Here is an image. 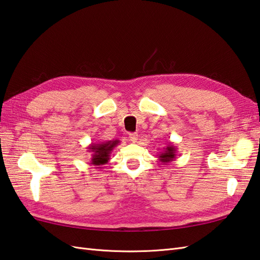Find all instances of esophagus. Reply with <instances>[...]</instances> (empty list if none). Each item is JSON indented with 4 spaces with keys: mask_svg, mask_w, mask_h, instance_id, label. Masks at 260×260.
<instances>
[{
    "mask_svg": "<svg viewBox=\"0 0 260 260\" xmlns=\"http://www.w3.org/2000/svg\"><path fill=\"white\" fill-rule=\"evenodd\" d=\"M138 138H139V136H138V134H136V132H134V134H130V135H129L130 141L134 142V143L138 141Z\"/></svg>",
    "mask_w": 260,
    "mask_h": 260,
    "instance_id": "esophagus-1",
    "label": "esophagus"
}]
</instances>
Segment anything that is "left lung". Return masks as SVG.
Masks as SVG:
<instances>
[{"instance_id": "obj_1", "label": "left lung", "mask_w": 260, "mask_h": 260, "mask_svg": "<svg viewBox=\"0 0 260 260\" xmlns=\"http://www.w3.org/2000/svg\"><path fill=\"white\" fill-rule=\"evenodd\" d=\"M159 161L162 163H170L172 162L176 157V148L173 143H168L166 148H163V151L159 152Z\"/></svg>"}]
</instances>
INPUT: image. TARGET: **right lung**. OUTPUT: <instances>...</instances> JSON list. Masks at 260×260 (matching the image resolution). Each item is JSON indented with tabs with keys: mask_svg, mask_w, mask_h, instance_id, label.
I'll list each match as a JSON object with an SVG mask.
<instances>
[{
	"mask_svg": "<svg viewBox=\"0 0 260 260\" xmlns=\"http://www.w3.org/2000/svg\"><path fill=\"white\" fill-rule=\"evenodd\" d=\"M120 143L119 140H109L99 143H91L88 147V152L91 153V164L97 169H103V166L110 160V153Z\"/></svg>",
	"mask_w": 260,
	"mask_h": 260,
	"instance_id": "right-lung-1",
	"label": "right lung"
}]
</instances>
